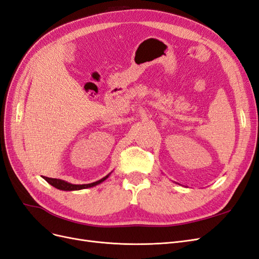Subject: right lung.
Here are the masks:
<instances>
[{
	"label": "right lung",
	"instance_id": "obj_1",
	"mask_svg": "<svg viewBox=\"0 0 259 259\" xmlns=\"http://www.w3.org/2000/svg\"><path fill=\"white\" fill-rule=\"evenodd\" d=\"M109 175L105 176L104 178H101L95 183H92V184H86V185H73V184H70L68 182H65V180H61V179H57V178H49V177H43L46 182H48L50 185H52L53 187L57 188L59 190H64V191H73V190H81V189H86V188H91L94 187L96 185H99L100 183H103L104 180H106Z\"/></svg>",
	"mask_w": 259,
	"mask_h": 259
}]
</instances>
